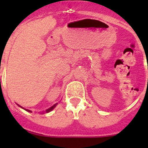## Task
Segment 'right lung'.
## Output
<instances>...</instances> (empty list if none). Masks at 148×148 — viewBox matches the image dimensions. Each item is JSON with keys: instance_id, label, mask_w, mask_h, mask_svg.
<instances>
[{"instance_id": "1", "label": "right lung", "mask_w": 148, "mask_h": 148, "mask_svg": "<svg viewBox=\"0 0 148 148\" xmlns=\"http://www.w3.org/2000/svg\"><path fill=\"white\" fill-rule=\"evenodd\" d=\"M57 104H58V103H56V104H53V106H51V107H49V108H48L47 110H46L45 111H43V112H41V113H42V114H44V113H49V112H50L51 111H52V110H53V109H54L55 107H56V105H57ZM17 105L18 106V107H20L21 108L23 109V110H26V111L28 112H31V110H27V109H24V108H23V107H21V106H20V105H19V104H17Z\"/></svg>"}]
</instances>
